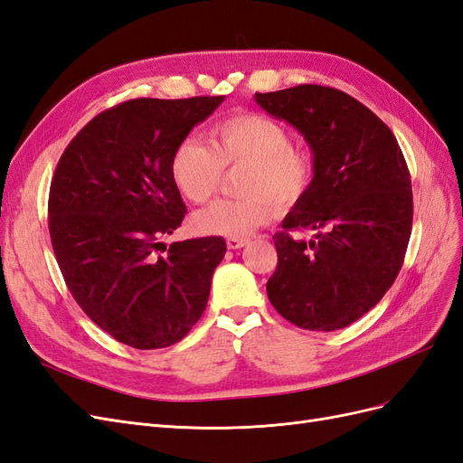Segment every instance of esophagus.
<instances>
[{"label": "esophagus", "mask_w": 463, "mask_h": 463, "mask_svg": "<svg viewBox=\"0 0 463 463\" xmlns=\"http://www.w3.org/2000/svg\"><path fill=\"white\" fill-rule=\"evenodd\" d=\"M247 243H249L247 237H228V241H226L228 249H241V247H245Z\"/></svg>", "instance_id": "34e87169"}]
</instances>
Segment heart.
I'll return each mask as SVG.
<instances>
[{
  "label": "heart",
  "mask_w": 463,
  "mask_h": 463,
  "mask_svg": "<svg viewBox=\"0 0 463 463\" xmlns=\"http://www.w3.org/2000/svg\"><path fill=\"white\" fill-rule=\"evenodd\" d=\"M243 167L237 181L241 199H222L194 213L191 228L203 235L243 237L298 204L309 193L317 162L311 150L291 145L286 125L255 111H241L210 129V146L185 138L170 160V175L181 197L206 203L218 191L223 170Z\"/></svg>",
  "instance_id": "heart-1"
}]
</instances>
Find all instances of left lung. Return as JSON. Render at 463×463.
Returning a JSON list of instances; mask_svg holds the SVG:
<instances>
[{"instance_id":"1","label":"left lung","mask_w":463,"mask_h":463,"mask_svg":"<svg viewBox=\"0 0 463 463\" xmlns=\"http://www.w3.org/2000/svg\"><path fill=\"white\" fill-rule=\"evenodd\" d=\"M255 100L291 123L317 162L309 193L274 235L266 293L299 328H345L383 299L403 264L413 223L408 164L388 125L338 89L299 85ZM291 231L316 235L305 242Z\"/></svg>"}]
</instances>
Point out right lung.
I'll return each instance as SVG.
<instances>
[{"label": "right lung", "instance_id": "1", "mask_svg": "<svg viewBox=\"0 0 463 463\" xmlns=\"http://www.w3.org/2000/svg\"><path fill=\"white\" fill-rule=\"evenodd\" d=\"M223 96L135 98L82 128L55 167L48 226L65 284L87 317L137 349L184 340L208 303L223 237L175 241L185 203L170 175L175 146Z\"/></svg>", "mask_w": 463, "mask_h": 463}]
</instances>
